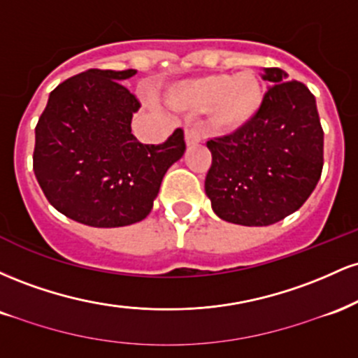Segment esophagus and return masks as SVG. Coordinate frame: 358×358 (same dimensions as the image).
Returning <instances> with one entry per match:
<instances>
[{"label": "esophagus", "instance_id": "obj_1", "mask_svg": "<svg viewBox=\"0 0 358 358\" xmlns=\"http://www.w3.org/2000/svg\"><path fill=\"white\" fill-rule=\"evenodd\" d=\"M200 141H202V138H200V133L195 127H187L185 129V143H187V146H195Z\"/></svg>", "mask_w": 358, "mask_h": 358}]
</instances>
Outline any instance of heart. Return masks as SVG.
<instances>
[{"mask_svg":"<svg viewBox=\"0 0 358 358\" xmlns=\"http://www.w3.org/2000/svg\"><path fill=\"white\" fill-rule=\"evenodd\" d=\"M171 106L187 110L208 109V122L219 133H236L257 116L262 106L261 82L252 72L208 73L168 89Z\"/></svg>","mask_w":358,"mask_h":358,"instance_id":"obj_1","label":"heart"}]
</instances>
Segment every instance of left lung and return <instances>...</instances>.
I'll return each instance as SVG.
<instances>
[{"label": "left lung", "instance_id": "obj_1", "mask_svg": "<svg viewBox=\"0 0 358 358\" xmlns=\"http://www.w3.org/2000/svg\"><path fill=\"white\" fill-rule=\"evenodd\" d=\"M257 116L229 136L207 141L212 166L205 193L222 220L248 227L276 224L315 190L323 168V129L315 96L278 67Z\"/></svg>", "mask_w": 358, "mask_h": 358}]
</instances>
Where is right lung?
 Returning <instances> with one entry per match:
<instances>
[{"mask_svg": "<svg viewBox=\"0 0 358 358\" xmlns=\"http://www.w3.org/2000/svg\"><path fill=\"white\" fill-rule=\"evenodd\" d=\"M136 71H89L50 92L35 127L34 171L47 200L90 227H124L146 219L166 170L185 153L183 131L162 145L131 134L141 108L122 80Z\"/></svg>", "mask_w": 358, "mask_h": 358, "instance_id": "add662e5", "label": "right lung"}]
</instances>
